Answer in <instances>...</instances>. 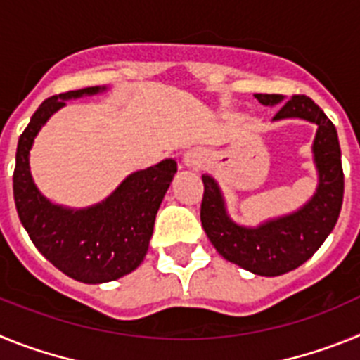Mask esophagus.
<instances>
[{"label": "esophagus", "instance_id": "esophagus-1", "mask_svg": "<svg viewBox=\"0 0 360 360\" xmlns=\"http://www.w3.org/2000/svg\"><path fill=\"white\" fill-rule=\"evenodd\" d=\"M205 160V153L202 149H189L187 153H184L182 162L186 167H193V169H198L200 165Z\"/></svg>", "mask_w": 360, "mask_h": 360}]
</instances>
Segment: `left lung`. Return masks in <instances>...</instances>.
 Masks as SVG:
<instances>
[{
	"label": "left lung",
	"instance_id": "obj_1",
	"mask_svg": "<svg viewBox=\"0 0 360 360\" xmlns=\"http://www.w3.org/2000/svg\"><path fill=\"white\" fill-rule=\"evenodd\" d=\"M263 106H278L283 95L256 94ZM301 119L316 124L311 153L317 169V189L303 207L290 214L270 218L256 227H245L229 216L218 182L203 174V231L219 256L256 276L287 274L314 256L333 231L342 207L345 174L337 129L324 111L307 95H294L283 104L274 120Z\"/></svg>",
	"mask_w": 360,
	"mask_h": 360
}]
</instances>
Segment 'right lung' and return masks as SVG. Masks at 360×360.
<instances>
[{
  "instance_id": "obj_1",
  "label": "right lung",
  "mask_w": 360,
  "mask_h": 360,
  "mask_svg": "<svg viewBox=\"0 0 360 360\" xmlns=\"http://www.w3.org/2000/svg\"><path fill=\"white\" fill-rule=\"evenodd\" d=\"M103 91L106 86H91L46 98L19 136L14 169L15 209L32 243L68 278L90 285L115 281L144 262L158 207L176 173V162L165 158L126 176L108 198L84 209L41 195L30 173L34 139L66 101Z\"/></svg>"
}]
</instances>
